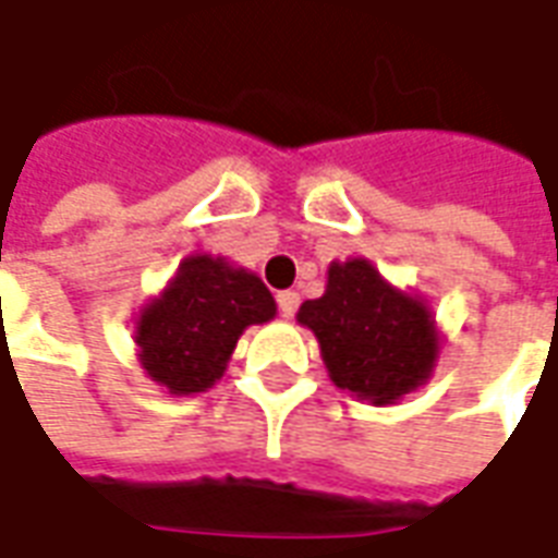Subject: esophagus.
I'll return each mask as SVG.
<instances>
[{
	"label": "esophagus",
	"mask_w": 558,
	"mask_h": 558,
	"mask_svg": "<svg viewBox=\"0 0 558 558\" xmlns=\"http://www.w3.org/2000/svg\"><path fill=\"white\" fill-rule=\"evenodd\" d=\"M276 301H279V313L289 319V316H294V311H298V304H301V294H298V291H279Z\"/></svg>",
	"instance_id": "obj_1"
}]
</instances>
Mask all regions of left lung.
Masks as SVG:
<instances>
[{
  "instance_id": "8db88e82",
  "label": "left lung",
  "mask_w": 558,
  "mask_h": 558,
  "mask_svg": "<svg viewBox=\"0 0 558 558\" xmlns=\"http://www.w3.org/2000/svg\"><path fill=\"white\" fill-rule=\"evenodd\" d=\"M298 323L316 335L335 385L373 407L413 395L438 366L428 301L391 286L366 257L332 260L323 298L304 301Z\"/></svg>"
}]
</instances>
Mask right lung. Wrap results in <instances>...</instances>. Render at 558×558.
<instances>
[{
  "label": "right lung",
  "instance_id": "right-lung-1",
  "mask_svg": "<svg viewBox=\"0 0 558 558\" xmlns=\"http://www.w3.org/2000/svg\"><path fill=\"white\" fill-rule=\"evenodd\" d=\"M272 316L276 301L257 272L214 254H189L161 294L142 304L136 360L167 395H202L223 378L247 326Z\"/></svg>",
  "mask_w": 558,
  "mask_h": 558
}]
</instances>
